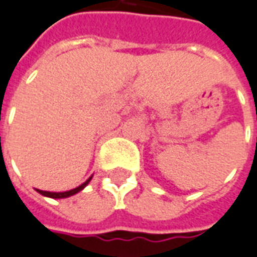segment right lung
<instances>
[{"instance_id":"add662e5","label":"right lung","mask_w":257,"mask_h":257,"mask_svg":"<svg viewBox=\"0 0 257 257\" xmlns=\"http://www.w3.org/2000/svg\"><path fill=\"white\" fill-rule=\"evenodd\" d=\"M91 177L85 181L84 184H81L80 187H77V188H74V190H70V191H65V192H48V191H41V190H37L41 195L44 196H50V198H67V196H72L74 195V194H77L79 191H81L83 188H84L87 184L90 183Z\"/></svg>"}]
</instances>
